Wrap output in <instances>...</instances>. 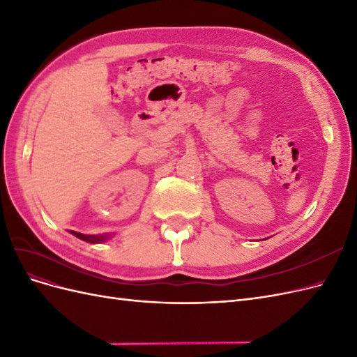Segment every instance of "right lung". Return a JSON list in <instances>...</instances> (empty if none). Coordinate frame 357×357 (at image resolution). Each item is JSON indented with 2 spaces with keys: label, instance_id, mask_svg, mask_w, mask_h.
<instances>
[{
  "label": "right lung",
  "instance_id": "obj_1",
  "mask_svg": "<svg viewBox=\"0 0 357 357\" xmlns=\"http://www.w3.org/2000/svg\"><path fill=\"white\" fill-rule=\"evenodd\" d=\"M71 234L74 236H77V238H80V240H83L86 243H92V244L102 243V241H105L107 238H109V235H84V234L75 232V231H71Z\"/></svg>",
  "mask_w": 357,
  "mask_h": 357
}]
</instances>
